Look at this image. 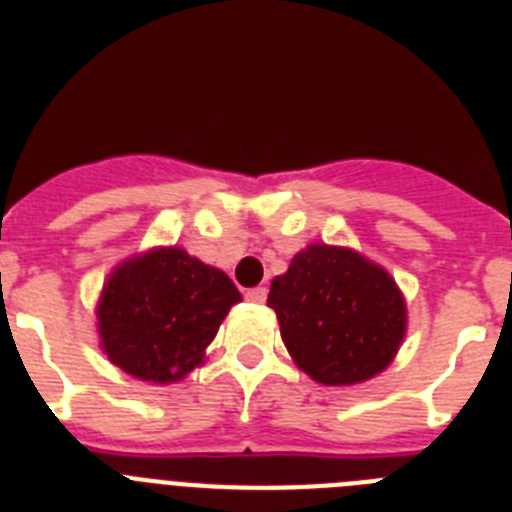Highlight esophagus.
<instances>
[{
    "mask_svg": "<svg viewBox=\"0 0 512 512\" xmlns=\"http://www.w3.org/2000/svg\"><path fill=\"white\" fill-rule=\"evenodd\" d=\"M266 292H269V289H266V287H253V289H248V292H246V300L248 302H256V305H261V302L266 300Z\"/></svg>",
    "mask_w": 512,
    "mask_h": 512,
    "instance_id": "1",
    "label": "esophagus"
}]
</instances>
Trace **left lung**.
I'll return each instance as SVG.
<instances>
[{"instance_id": "left-lung-1", "label": "left lung", "mask_w": 512, "mask_h": 512, "mask_svg": "<svg viewBox=\"0 0 512 512\" xmlns=\"http://www.w3.org/2000/svg\"><path fill=\"white\" fill-rule=\"evenodd\" d=\"M292 359L323 384L372 379L405 336V302L395 279L348 248L310 246L271 282Z\"/></svg>"}]
</instances>
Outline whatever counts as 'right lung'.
Listing matches in <instances>:
<instances>
[{
  "mask_svg": "<svg viewBox=\"0 0 512 512\" xmlns=\"http://www.w3.org/2000/svg\"><path fill=\"white\" fill-rule=\"evenodd\" d=\"M235 302L241 292L228 274L182 248H156L112 271L99 300V336L122 372L176 382L200 364Z\"/></svg>",
  "mask_w": 512,
  "mask_h": 512,
  "instance_id": "obj_1",
  "label": "right lung"
}]
</instances>
